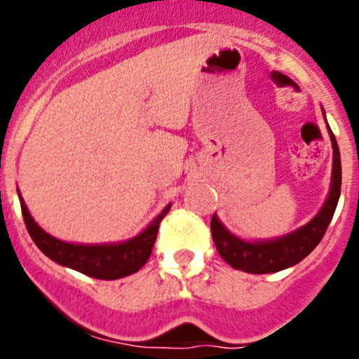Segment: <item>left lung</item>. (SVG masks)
I'll list each match as a JSON object with an SVG mask.
<instances>
[{"label":"left lung","mask_w":359,"mask_h":359,"mask_svg":"<svg viewBox=\"0 0 359 359\" xmlns=\"http://www.w3.org/2000/svg\"><path fill=\"white\" fill-rule=\"evenodd\" d=\"M323 111V109H321ZM325 114V111H323ZM330 133L332 149H334V166H332V182L328 191L327 201L323 203L320 212L299 229L285 234V236L273 238V240L247 241L231 233L219 220L217 213L212 217V238L220 257L231 267L250 274H267L288 269L300 260L306 259L316 245L323 238L332 217H334L337 203L340 198V184H342V168H340V153L337 146L335 135Z\"/></svg>","instance_id":"1"}]
</instances>
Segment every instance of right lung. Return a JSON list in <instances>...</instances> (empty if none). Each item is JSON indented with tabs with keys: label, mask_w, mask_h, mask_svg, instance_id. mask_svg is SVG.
<instances>
[{
	"label": "right lung",
	"mask_w": 359,
	"mask_h": 359,
	"mask_svg": "<svg viewBox=\"0 0 359 359\" xmlns=\"http://www.w3.org/2000/svg\"><path fill=\"white\" fill-rule=\"evenodd\" d=\"M19 200L25 227H27L36 247L41 250L48 259H52L53 262L86 274V276L97 278V280H119V278L137 273L151 257L154 241H156L159 222H161L163 217L168 213L170 206H172V203L166 205L163 212L142 233L130 238V240L119 241V243L81 245L57 240L52 234L43 231L36 224V220L32 219L31 213H29L20 193Z\"/></svg>",
	"instance_id": "right-lung-1"
}]
</instances>
